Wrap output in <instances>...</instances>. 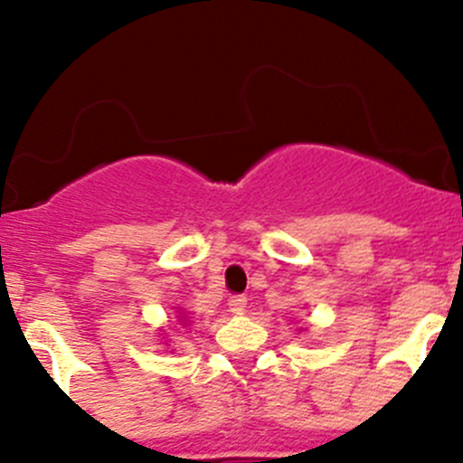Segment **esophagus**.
<instances>
[{"instance_id":"esophagus-1","label":"esophagus","mask_w":463,"mask_h":463,"mask_svg":"<svg viewBox=\"0 0 463 463\" xmlns=\"http://www.w3.org/2000/svg\"><path fill=\"white\" fill-rule=\"evenodd\" d=\"M228 307H231L232 314H241L246 309V296H232L228 300Z\"/></svg>"}]
</instances>
